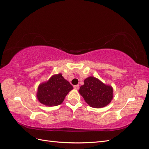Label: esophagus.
Segmentation results:
<instances>
[{
  "label": "esophagus",
  "mask_w": 149,
  "mask_h": 149,
  "mask_svg": "<svg viewBox=\"0 0 149 149\" xmlns=\"http://www.w3.org/2000/svg\"><path fill=\"white\" fill-rule=\"evenodd\" d=\"M74 87L75 89H77V90H78V89L79 88V85H75V86H74Z\"/></svg>",
  "instance_id": "1"
}]
</instances>
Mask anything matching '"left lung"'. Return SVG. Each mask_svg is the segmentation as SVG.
I'll return each instance as SVG.
<instances>
[{
	"label": "left lung",
	"instance_id": "left-lung-1",
	"mask_svg": "<svg viewBox=\"0 0 149 149\" xmlns=\"http://www.w3.org/2000/svg\"><path fill=\"white\" fill-rule=\"evenodd\" d=\"M79 92L86 103L93 108H102L110 103L113 99V88L106 85L94 77H88L84 80Z\"/></svg>",
	"mask_w": 149,
	"mask_h": 149
}]
</instances>
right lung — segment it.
<instances>
[{"instance_id":"add662e5","label":"right lung","mask_w":149,"mask_h":149,"mask_svg":"<svg viewBox=\"0 0 149 149\" xmlns=\"http://www.w3.org/2000/svg\"><path fill=\"white\" fill-rule=\"evenodd\" d=\"M72 89L73 87L63 78L62 74H55L47 81L39 84L37 98L39 102L48 107L58 105Z\"/></svg>"}]
</instances>
